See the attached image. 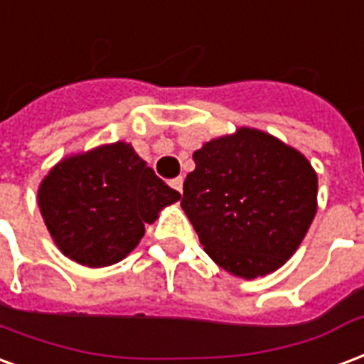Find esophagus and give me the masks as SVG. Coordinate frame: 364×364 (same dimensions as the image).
I'll list each match as a JSON object with an SVG mask.
<instances>
[{
	"mask_svg": "<svg viewBox=\"0 0 364 364\" xmlns=\"http://www.w3.org/2000/svg\"><path fill=\"white\" fill-rule=\"evenodd\" d=\"M169 185H171L175 191H179V193H181V191H183V177H175V179H171V183H169Z\"/></svg>",
	"mask_w": 364,
	"mask_h": 364,
	"instance_id": "34e87169",
	"label": "esophagus"
}]
</instances>
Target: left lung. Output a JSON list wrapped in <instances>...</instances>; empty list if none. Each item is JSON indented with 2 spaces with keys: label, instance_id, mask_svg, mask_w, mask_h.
I'll return each mask as SVG.
<instances>
[{
  "label": "left lung",
  "instance_id": "8db88e82",
  "mask_svg": "<svg viewBox=\"0 0 364 364\" xmlns=\"http://www.w3.org/2000/svg\"><path fill=\"white\" fill-rule=\"evenodd\" d=\"M181 206L208 257L239 278L278 270L311 228L318 179L305 156L241 127L193 154Z\"/></svg>",
  "mask_w": 364,
  "mask_h": 364
}]
</instances>
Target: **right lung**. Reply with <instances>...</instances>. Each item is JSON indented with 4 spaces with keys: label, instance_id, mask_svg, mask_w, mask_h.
Listing matches in <instances>:
<instances>
[{
    "label": "right lung",
    "instance_id": "right-lung-1",
    "mask_svg": "<svg viewBox=\"0 0 364 364\" xmlns=\"http://www.w3.org/2000/svg\"><path fill=\"white\" fill-rule=\"evenodd\" d=\"M179 198L127 142L69 156L38 189L40 212L59 250L90 268L123 260L144 235V223Z\"/></svg>",
    "mask_w": 364,
    "mask_h": 364
}]
</instances>
